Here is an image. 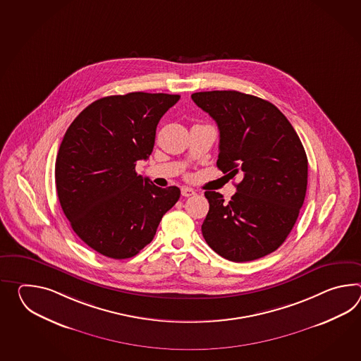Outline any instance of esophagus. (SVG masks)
<instances>
[{
    "label": "esophagus",
    "instance_id": "34e87169",
    "mask_svg": "<svg viewBox=\"0 0 361 361\" xmlns=\"http://www.w3.org/2000/svg\"><path fill=\"white\" fill-rule=\"evenodd\" d=\"M181 194H183V197H192L195 194V192L190 188H181Z\"/></svg>",
    "mask_w": 361,
    "mask_h": 361
}]
</instances>
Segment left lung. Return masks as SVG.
<instances>
[{
  "label": "left lung",
  "mask_w": 361,
  "mask_h": 361,
  "mask_svg": "<svg viewBox=\"0 0 361 361\" xmlns=\"http://www.w3.org/2000/svg\"><path fill=\"white\" fill-rule=\"evenodd\" d=\"M192 99L216 121L217 167L242 181L229 202L206 192L202 234L220 257L243 263L280 247L305 202L308 161L295 129L274 104L237 90H212Z\"/></svg>",
  "instance_id": "left-lung-1"
}]
</instances>
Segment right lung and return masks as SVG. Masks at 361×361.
I'll use <instances>...</instances> for the list:
<instances>
[{
    "mask_svg": "<svg viewBox=\"0 0 361 361\" xmlns=\"http://www.w3.org/2000/svg\"><path fill=\"white\" fill-rule=\"evenodd\" d=\"M178 94L133 92L99 98L64 133L56 161V192L73 232L112 259L135 257L152 242L180 198L137 175L152 154L157 126Z\"/></svg>",
    "mask_w": 361,
    "mask_h": 361,
    "instance_id": "1",
    "label": "right lung"
}]
</instances>
